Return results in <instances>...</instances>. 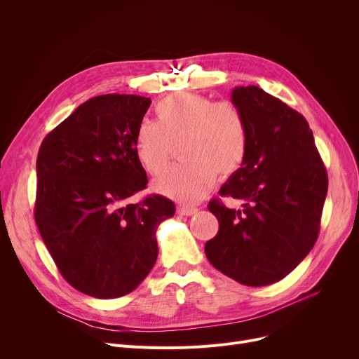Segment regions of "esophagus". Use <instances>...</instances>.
Segmentation results:
<instances>
[{
	"mask_svg": "<svg viewBox=\"0 0 359 359\" xmlns=\"http://www.w3.org/2000/svg\"><path fill=\"white\" fill-rule=\"evenodd\" d=\"M177 212H179L180 215L191 217V215H195V214L198 212V208H192V206H179Z\"/></svg>",
	"mask_w": 359,
	"mask_h": 359,
	"instance_id": "esophagus-1",
	"label": "esophagus"
}]
</instances>
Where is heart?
Here are the masks:
<instances>
[{
	"mask_svg": "<svg viewBox=\"0 0 359 359\" xmlns=\"http://www.w3.org/2000/svg\"><path fill=\"white\" fill-rule=\"evenodd\" d=\"M156 121H142L135 156L149 175H160L180 141L183 163L154 180L153 189L183 203L201 201L217 182L238 173L249 151L246 118L233 102L198 93H175L156 104Z\"/></svg>",
	"mask_w": 359,
	"mask_h": 359,
	"instance_id": "heart-1",
	"label": "heart"
}]
</instances>
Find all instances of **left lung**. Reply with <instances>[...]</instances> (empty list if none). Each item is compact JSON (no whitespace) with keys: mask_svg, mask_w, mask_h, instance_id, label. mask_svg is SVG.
<instances>
[{"mask_svg":"<svg viewBox=\"0 0 359 359\" xmlns=\"http://www.w3.org/2000/svg\"><path fill=\"white\" fill-rule=\"evenodd\" d=\"M231 102L246 118L249 151L219 195L243 201V210L210 202L219 230L206 241L205 255L240 284L265 287L285 278L313 249L327 173L301 113L256 86L236 87Z\"/></svg>","mask_w":359,"mask_h":359,"instance_id":"left-lung-1","label":"left lung"}]
</instances>
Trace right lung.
<instances>
[{
    "label": "right lung",
    "instance_id": "obj_1",
    "mask_svg": "<svg viewBox=\"0 0 359 359\" xmlns=\"http://www.w3.org/2000/svg\"><path fill=\"white\" fill-rule=\"evenodd\" d=\"M151 99L103 94L80 104L45 137L36 160L34 219L71 287L94 298L134 291L158 256L156 231L175 203L145 189L134 137Z\"/></svg>",
    "mask_w": 359,
    "mask_h": 359
}]
</instances>
